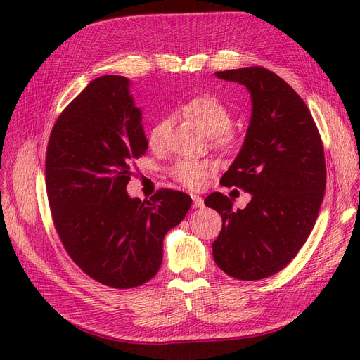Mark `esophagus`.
Instances as JSON below:
<instances>
[{
  "label": "esophagus",
  "mask_w": 360,
  "mask_h": 360,
  "mask_svg": "<svg viewBox=\"0 0 360 360\" xmlns=\"http://www.w3.org/2000/svg\"><path fill=\"white\" fill-rule=\"evenodd\" d=\"M192 201H193V207H202L204 201L200 197V195H192Z\"/></svg>",
  "instance_id": "1"
}]
</instances>
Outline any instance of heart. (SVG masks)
<instances>
[{
    "label": "heart",
    "instance_id": "obj_1",
    "mask_svg": "<svg viewBox=\"0 0 360 360\" xmlns=\"http://www.w3.org/2000/svg\"><path fill=\"white\" fill-rule=\"evenodd\" d=\"M181 111L197 120L212 136L213 144L217 148L230 150L238 144V132L231 127L233 111L221 97L214 94L195 96L181 106ZM171 118H160L148 130L147 143L150 148L159 150L167 144L171 130ZM213 171L210 163L201 160H180L171 168L172 179L189 189H197L205 181L207 176Z\"/></svg>",
    "mask_w": 360,
    "mask_h": 360
}]
</instances>
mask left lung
Instances as JSON below:
<instances>
[{
  "instance_id": "obj_1",
  "label": "left lung",
  "mask_w": 360,
  "mask_h": 360,
  "mask_svg": "<svg viewBox=\"0 0 360 360\" xmlns=\"http://www.w3.org/2000/svg\"><path fill=\"white\" fill-rule=\"evenodd\" d=\"M216 76L243 84L252 97L245 144L221 180L252 200L243 210H233L221 192L204 200L222 217L213 258L231 278L264 279L297 255L317 221L326 189L323 141L307 103L276 73L252 66Z\"/></svg>"
}]
</instances>
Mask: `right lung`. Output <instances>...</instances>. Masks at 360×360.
Listing matches in <instances>:
<instances>
[{"label":"right lung","mask_w":360,"mask_h":360,"mask_svg":"<svg viewBox=\"0 0 360 360\" xmlns=\"http://www.w3.org/2000/svg\"><path fill=\"white\" fill-rule=\"evenodd\" d=\"M148 147L124 76L91 81L64 108L46 148L53 226L73 263L102 285L146 284L162 264L163 237L191 209L189 195L159 189L130 198L132 165Z\"/></svg>","instance_id":"obj_1"}]
</instances>
